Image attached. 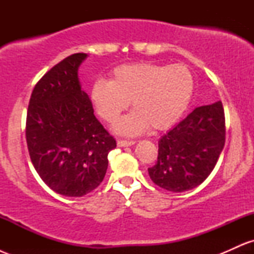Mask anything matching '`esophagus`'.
Here are the masks:
<instances>
[{
    "instance_id": "34e87169",
    "label": "esophagus",
    "mask_w": 254,
    "mask_h": 254,
    "mask_svg": "<svg viewBox=\"0 0 254 254\" xmlns=\"http://www.w3.org/2000/svg\"><path fill=\"white\" fill-rule=\"evenodd\" d=\"M135 143V141H127V139H118L117 141L118 147H130V145H133Z\"/></svg>"
}]
</instances>
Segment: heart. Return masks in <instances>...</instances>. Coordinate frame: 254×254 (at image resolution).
Instances as JSON below:
<instances>
[{
    "label": "heart",
    "instance_id": "b5f03b06",
    "mask_svg": "<svg viewBox=\"0 0 254 254\" xmlns=\"http://www.w3.org/2000/svg\"><path fill=\"white\" fill-rule=\"evenodd\" d=\"M193 94V78L184 65L139 62L122 64L110 81L98 80L90 88V101L107 123L117 121L127 105L133 107L116 124V132L135 136L151 127L167 129L182 117Z\"/></svg>",
    "mask_w": 254,
    "mask_h": 254
}]
</instances>
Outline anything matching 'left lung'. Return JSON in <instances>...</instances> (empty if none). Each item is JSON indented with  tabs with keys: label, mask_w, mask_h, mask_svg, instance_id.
Here are the masks:
<instances>
[{
	"label": "left lung",
	"mask_w": 254,
	"mask_h": 254,
	"mask_svg": "<svg viewBox=\"0 0 254 254\" xmlns=\"http://www.w3.org/2000/svg\"><path fill=\"white\" fill-rule=\"evenodd\" d=\"M226 127L221 101L196 107L159 141L150 179L171 192L200 185L214 170L224 147Z\"/></svg>",
	"instance_id": "left-lung-1"
}]
</instances>
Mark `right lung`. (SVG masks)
Returning a JSON list of instances; mask_svg holds the SVG:
<instances>
[{
  "label": "right lung",
  "mask_w": 254,
  "mask_h": 254,
  "mask_svg": "<svg viewBox=\"0 0 254 254\" xmlns=\"http://www.w3.org/2000/svg\"><path fill=\"white\" fill-rule=\"evenodd\" d=\"M86 58H64L38 81L26 119L32 164L52 191L66 197H82L100 185L117 145L81 88L77 71Z\"/></svg>",
  "instance_id": "obj_1"
}]
</instances>
